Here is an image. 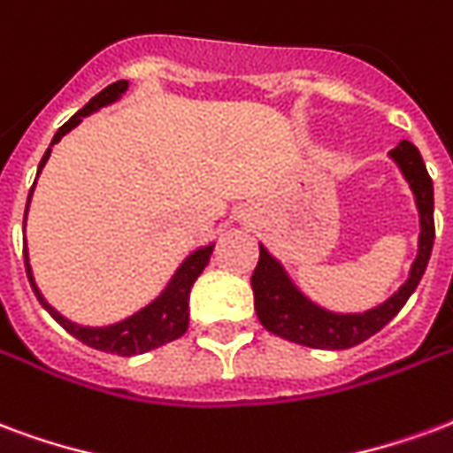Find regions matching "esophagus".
Returning <instances> with one entry per match:
<instances>
[{"instance_id": "1", "label": "esophagus", "mask_w": 453, "mask_h": 453, "mask_svg": "<svg viewBox=\"0 0 453 453\" xmlns=\"http://www.w3.org/2000/svg\"><path fill=\"white\" fill-rule=\"evenodd\" d=\"M239 219H241V222H243V224H250V222H256V214H253V212H250V210H249V212H241V214H239Z\"/></svg>"}]
</instances>
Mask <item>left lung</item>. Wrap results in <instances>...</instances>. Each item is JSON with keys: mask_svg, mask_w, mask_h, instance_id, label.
<instances>
[{"mask_svg": "<svg viewBox=\"0 0 453 453\" xmlns=\"http://www.w3.org/2000/svg\"><path fill=\"white\" fill-rule=\"evenodd\" d=\"M388 157L401 168L403 178L408 180L412 197H415V207L420 214L418 256L412 260L408 280L386 302L366 311H331L303 295L295 285V280L289 277L285 265L260 243V258L250 277V287H253V299H256V313L267 331L306 345V348L348 349L381 331L418 289L430 263L432 243H434V188H432V178L425 168L420 151L412 142L403 140L398 147L388 151Z\"/></svg>", "mask_w": 453, "mask_h": 453, "instance_id": "left-lung-1", "label": "left lung"}]
</instances>
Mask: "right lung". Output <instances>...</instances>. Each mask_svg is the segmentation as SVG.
<instances>
[{"label":"right lung","instance_id":"1","mask_svg":"<svg viewBox=\"0 0 453 453\" xmlns=\"http://www.w3.org/2000/svg\"><path fill=\"white\" fill-rule=\"evenodd\" d=\"M127 91V81H115L108 88H104L101 94L94 96L79 113H74L69 118L52 137L50 147L42 154L41 164H38V176H41L42 166L48 164L50 158L52 147L58 144L67 132H72L77 127L79 122L84 120L87 115L101 111L105 105H113L120 101L122 96ZM35 176V178H38ZM35 188V183H33ZM31 193H28V204H31ZM28 204H26V214H23V231H26V217H28ZM214 243H207V246H200L195 249L190 256H188L180 265L176 267V273L171 275V280L166 282V287L158 292V296H154L147 306H142L140 311H134L127 319H122L118 323H111V326H81V323L69 321L67 316L48 303V299L42 296V292L35 285V277H33L31 260H28V249H26V241H23V258H26V273H28V282H31L33 292L38 296V302L42 303V309L50 313L52 319L77 340H81L84 345L94 349H101V352H113V355H122V357H132V355H142V352H150V349L158 348V345H166L171 340L180 338L183 333L188 331V302H190V289H193L195 280L200 277V273L204 270V265L210 263V256H212Z\"/></svg>","mask_w":453,"mask_h":453}]
</instances>
